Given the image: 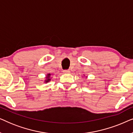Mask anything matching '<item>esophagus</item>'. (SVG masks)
Wrapping results in <instances>:
<instances>
[{"mask_svg": "<svg viewBox=\"0 0 133 133\" xmlns=\"http://www.w3.org/2000/svg\"><path fill=\"white\" fill-rule=\"evenodd\" d=\"M63 72H64V73H70V71L69 70H65L63 71Z\"/></svg>", "mask_w": 133, "mask_h": 133, "instance_id": "obj_1", "label": "esophagus"}]
</instances>
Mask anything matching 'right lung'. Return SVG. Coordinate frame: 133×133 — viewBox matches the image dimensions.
<instances>
[{
  "mask_svg": "<svg viewBox=\"0 0 133 133\" xmlns=\"http://www.w3.org/2000/svg\"><path fill=\"white\" fill-rule=\"evenodd\" d=\"M51 75L50 74H48V75H47V77H46V78H47V80H45V82H49L50 81V79H49V77H50V76Z\"/></svg>",
  "mask_w": 133,
  "mask_h": 133,
  "instance_id": "1",
  "label": "right lung"
}]
</instances>
